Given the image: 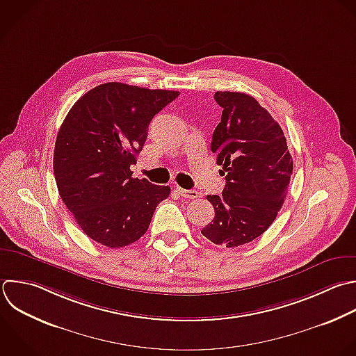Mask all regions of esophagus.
Masks as SVG:
<instances>
[{"instance_id": "esophagus-1", "label": "esophagus", "mask_w": 356, "mask_h": 356, "mask_svg": "<svg viewBox=\"0 0 356 356\" xmlns=\"http://www.w3.org/2000/svg\"><path fill=\"white\" fill-rule=\"evenodd\" d=\"M182 197H185V199H197V197H200V192H197V191H195V189H182V188H177L175 189Z\"/></svg>"}]
</instances>
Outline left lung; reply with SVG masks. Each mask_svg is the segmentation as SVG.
I'll return each instance as SVG.
<instances>
[{
    "label": "left lung",
    "mask_w": 356,
    "mask_h": 356,
    "mask_svg": "<svg viewBox=\"0 0 356 356\" xmlns=\"http://www.w3.org/2000/svg\"><path fill=\"white\" fill-rule=\"evenodd\" d=\"M214 99L222 114L211 152L222 167L225 186L221 196H207L216 214L202 234L216 245L235 248L273 224L293 163L281 127L256 99L239 92H216Z\"/></svg>",
    "instance_id": "left-lung-1"
}]
</instances>
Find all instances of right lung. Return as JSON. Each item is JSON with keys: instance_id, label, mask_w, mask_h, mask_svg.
Returning <instances> with one entry per match:
<instances>
[{"instance_id": "right-lung-1", "label": "right lung", "mask_w": 356, "mask_h": 356, "mask_svg": "<svg viewBox=\"0 0 356 356\" xmlns=\"http://www.w3.org/2000/svg\"><path fill=\"white\" fill-rule=\"evenodd\" d=\"M179 92L108 82L70 110L56 140L60 196L82 231L107 248H124L146 234L170 186L132 178L153 117Z\"/></svg>"}]
</instances>
